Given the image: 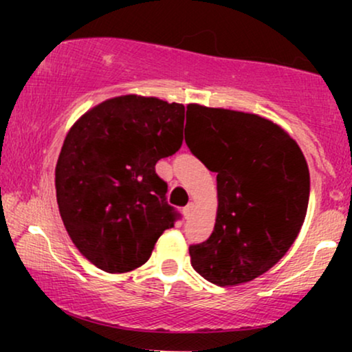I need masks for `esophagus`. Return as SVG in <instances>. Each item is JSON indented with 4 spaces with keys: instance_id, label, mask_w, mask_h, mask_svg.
Wrapping results in <instances>:
<instances>
[{
    "instance_id": "obj_1",
    "label": "esophagus",
    "mask_w": 352,
    "mask_h": 352,
    "mask_svg": "<svg viewBox=\"0 0 352 352\" xmlns=\"http://www.w3.org/2000/svg\"><path fill=\"white\" fill-rule=\"evenodd\" d=\"M182 213H184V218H185V220H188V218L192 217V213H193V205H192V204H188L187 207H185L184 210H182Z\"/></svg>"
}]
</instances>
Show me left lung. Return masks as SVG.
I'll use <instances>...</instances> for the list:
<instances>
[{
    "instance_id": "obj_1",
    "label": "left lung",
    "mask_w": 352,
    "mask_h": 352,
    "mask_svg": "<svg viewBox=\"0 0 352 352\" xmlns=\"http://www.w3.org/2000/svg\"><path fill=\"white\" fill-rule=\"evenodd\" d=\"M187 124L185 142L217 172L218 192L215 228L190 245V261L213 285L248 283L296 240L308 210V164L288 132L256 114L188 104Z\"/></svg>"
}]
</instances>
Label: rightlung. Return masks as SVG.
I'll return each mask as SVG.
<instances>
[{
	"label": "right lung",
	"instance_id": "1",
	"mask_svg": "<svg viewBox=\"0 0 352 352\" xmlns=\"http://www.w3.org/2000/svg\"><path fill=\"white\" fill-rule=\"evenodd\" d=\"M184 120L182 104L129 94L67 132L56 165L59 213L76 248L104 272L142 266L179 218L155 164L182 147Z\"/></svg>",
	"mask_w": 352,
	"mask_h": 352
}]
</instances>
